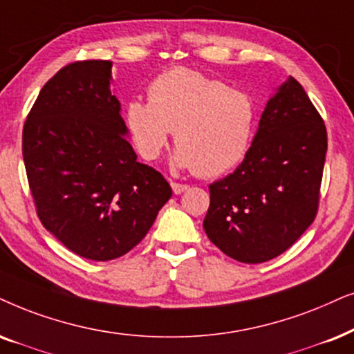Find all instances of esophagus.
<instances>
[{"instance_id":"34e87169","label":"esophagus","mask_w":354,"mask_h":354,"mask_svg":"<svg viewBox=\"0 0 354 354\" xmlns=\"http://www.w3.org/2000/svg\"><path fill=\"white\" fill-rule=\"evenodd\" d=\"M171 187H172V192H174V194H176V195H180V194H183V192L188 190V185H185V183L172 182Z\"/></svg>"}]
</instances>
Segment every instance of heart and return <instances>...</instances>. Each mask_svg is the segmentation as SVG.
<instances>
[{"instance_id":"obj_1","label":"heart","mask_w":354,"mask_h":354,"mask_svg":"<svg viewBox=\"0 0 354 354\" xmlns=\"http://www.w3.org/2000/svg\"><path fill=\"white\" fill-rule=\"evenodd\" d=\"M148 97L149 102L133 99L125 107L127 130L141 158L158 159L174 131L172 164L178 169L218 177L244 159L257 123L249 94L178 66L151 82Z\"/></svg>"}]
</instances>
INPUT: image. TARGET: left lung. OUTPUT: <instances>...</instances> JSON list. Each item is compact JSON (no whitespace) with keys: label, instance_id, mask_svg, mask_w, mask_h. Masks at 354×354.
Instances as JSON below:
<instances>
[{"label":"left lung","instance_id":"left-lung-1","mask_svg":"<svg viewBox=\"0 0 354 354\" xmlns=\"http://www.w3.org/2000/svg\"><path fill=\"white\" fill-rule=\"evenodd\" d=\"M325 153L322 117L289 76L268 99L241 166L209 185V241L242 263L288 250L317 214Z\"/></svg>","mask_w":354,"mask_h":354}]
</instances>
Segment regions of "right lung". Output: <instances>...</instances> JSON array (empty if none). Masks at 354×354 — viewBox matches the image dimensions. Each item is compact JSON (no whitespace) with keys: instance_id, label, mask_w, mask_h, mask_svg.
Instances as JSON below:
<instances>
[{"instance_id":"1","label":"right lung","mask_w":354,"mask_h":354,"mask_svg":"<svg viewBox=\"0 0 354 354\" xmlns=\"http://www.w3.org/2000/svg\"><path fill=\"white\" fill-rule=\"evenodd\" d=\"M112 63L76 62L42 87L22 131L37 214L66 249L105 261L140 244L172 196L166 178L136 160Z\"/></svg>"}]
</instances>
